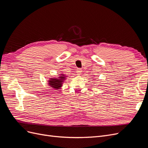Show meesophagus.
<instances>
[{
  "label": "esophagus",
  "mask_w": 148,
  "mask_h": 148,
  "mask_svg": "<svg viewBox=\"0 0 148 148\" xmlns=\"http://www.w3.org/2000/svg\"><path fill=\"white\" fill-rule=\"evenodd\" d=\"M82 72V69H80V68H78L77 69V71H76V73H77V75H79L81 74Z\"/></svg>",
  "instance_id": "esophagus-1"
}]
</instances>
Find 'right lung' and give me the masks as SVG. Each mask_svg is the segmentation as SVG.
<instances>
[{
    "mask_svg": "<svg viewBox=\"0 0 148 148\" xmlns=\"http://www.w3.org/2000/svg\"><path fill=\"white\" fill-rule=\"evenodd\" d=\"M61 75H63V74H61ZM60 79H50V80H49V85L51 87L53 88V89H59L62 86V83L63 80H65V77L63 76L59 77Z\"/></svg>",
    "mask_w": 148,
    "mask_h": 148,
    "instance_id": "right-lung-1",
    "label": "right lung"
}]
</instances>
